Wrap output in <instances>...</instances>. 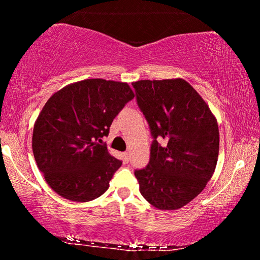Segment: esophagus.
Here are the masks:
<instances>
[{
    "instance_id": "esophagus-1",
    "label": "esophagus",
    "mask_w": 260,
    "mask_h": 260,
    "mask_svg": "<svg viewBox=\"0 0 260 260\" xmlns=\"http://www.w3.org/2000/svg\"><path fill=\"white\" fill-rule=\"evenodd\" d=\"M124 159L125 161L129 160V152H124Z\"/></svg>"
}]
</instances>
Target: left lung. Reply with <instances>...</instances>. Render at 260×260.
Returning a JSON list of instances; mask_svg holds the SVG:
<instances>
[{
    "label": "left lung",
    "mask_w": 260,
    "mask_h": 260,
    "mask_svg": "<svg viewBox=\"0 0 260 260\" xmlns=\"http://www.w3.org/2000/svg\"><path fill=\"white\" fill-rule=\"evenodd\" d=\"M132 85L155 139L149 164L135 171L141 195L158 210L181 209L203 190L217 166V119L182 78ZM157 137L165 139L164 146Z\"/></svg>",
    "instance_id": "left-lung-1"
}]
</instances>
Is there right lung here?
<instances>
[{
    "instance_id": "obj_1",
    "label": "right lung",
    "mask_w": 260,
    "mask_h": 260,
    "mask_svg": "<svg viewBox=\"0 0 260 260\" xmlns=\"http://www.w3.org/2000/svg\"><path fill=\"white\" fill-rule=\"evenodd\" d=\"M134 93L127 82L86 79L47 101L35 120L32 149L49 187L64 199L89 202L108 190L121 161L99 144Z\"/></svg>"
}]
</instances>
